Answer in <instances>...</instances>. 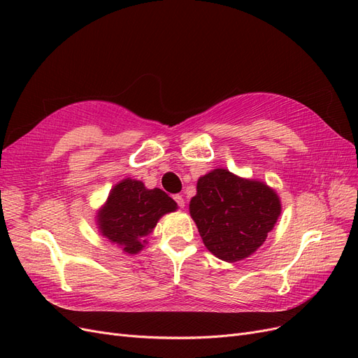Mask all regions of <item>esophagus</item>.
Wrapping results in <instances>:
<instances>
[{"mask_svg":"<svg viewBox=\"0 0 358 358\" xmlns=\"http://www.w3.org/2000/svg\"><path fill=\"white\" fill-rule=\"evenodd\" d=\"M174 201L177 202V205L180 206V208H184V198L181 194H174Z\"/></svg>","mask_w":358,"mask_h":358,"instance_id":"esophagus-1","label":"esophagus"}]
</instances>
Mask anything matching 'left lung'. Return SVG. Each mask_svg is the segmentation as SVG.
Segmentation results:
<instances>
[{
    "mask_svg": "<svg viewBox=\"0 0 358 358\" xmlns=\"http://www.w3.org/2000/svg\"><path fill=\"white\" fill-rule=\"evenodd\" d=\"M281 214L276 193L266 184L214 169L198 180L190 215L205 247L224 262L251 256Z\"/></svg>",
    "mask_w": 358,
    "mask_h": 358,
    "instance_id": "8db88e82",
    "label": "left lung"
}]
</instances>
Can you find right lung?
<instances>
[{
	"instance_id": "add662e5",
	"label": "right lung",
	"mask_w": 358,
	"mask_h": 358,
	"mask_svg": "<svg viewBox=\"0 0 358 358\" xmlns=\"http://www.w3.org/2000/svg\"><path fill=\"white\" fill-rule=\"evenodd\" d=\"M174 210L176 201L164 190H148L141 181L126 178L111 190L98 214V224L103 236L124 252L135 255L144 247L143 238L152 232L159 218Z\"/></svg>"
}]
</instances>
